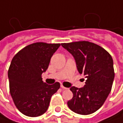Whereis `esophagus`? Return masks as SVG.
<instances>
[{
    "instance_id": "34e87169",
    "label": "esophagus",
    "mask_w": 123,
    "mask_h": 123,
    "mask_svg": "<svg viewBox=\"0 0 123 123\" xmlns=\"http://www.w3.org/2000/svg\"><path fill=\"white\" fill-rule=\"evenodd\" d=\"M61 88L62 90H65V89H67V87H64V86H62V85H61Z\"/></svg>"
}]
</instances>
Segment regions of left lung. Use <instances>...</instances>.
Returning a JSON list of instances; mask_svg holds the SVG:
<instances>
[{
	"mask_svg": "<svg viewBox=\"0 0 123 123\" xmlns=\"http://www.w3.org/2000/svg\"><path fill=\"white\" fill-rule=\"evenodd\" d=\"M61 45L72 54L79 73L86 78L84 87L70 88L73 97L68 105L75 113L92 114L101 108L111 92L115 77L112 58L104 48L88 41Z\"/></svg>",
	"mask_w": 123,
	"mask_h": 123,
	"instance_id": "8db88e82",
	"label": "left lung"
}]
</instances>
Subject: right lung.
Masks as SVG:
<instances>
[{
    "mask_svg": "<svg viewBox=\"0 0 123 123\" xmlns=\"http://www.w3.org/2000/svg\"><path fill=\"white\" fill-rule=\"evenodd\" d=\"M60 43H35L20 50L12 59L8 69L10 93L18 111L29 117H37L48 110L52 95L60 88L56 82L48 85L42 73Z\"/></svg>",
    "mask_w": 123,
    "mask_h": 123,
    "instance_id": "add662e5",
    "label": "right lung"
}]
</instances>
